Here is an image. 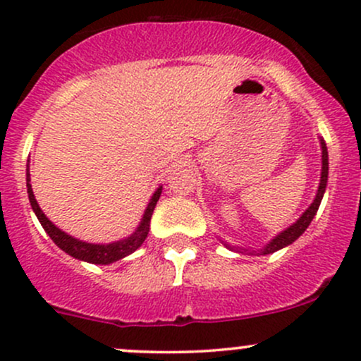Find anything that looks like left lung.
I'll return each instance as SVG.
<instances>
[{"instance_id":"1","label":"left lung","mask_w":361,"mask_h":361,"mask_svg":"<svg viewBox=\"0 0 361 361\" xmlns=\"http://www.w3.org/2000/svg\"><path fill=\"white\" fill-rule=\"evenodd\" d=\"M321 151H322V169H321V181H319V188H317L316 198H314L312 204L309 205V209L305 210V212L302 214L300 217L292 224V226L287 227L285 231H281L280 234H276L275 238H273L271 241L267 244V246L261 247V250H258V251H250V250H243V247H234V246H229V244L222 241L224 246L229 247V250L239 251V252L250 251V255H271V252L279 251L285 246H290V244H292L293 241H297V239H299L300 235L304 234V231L307 229L309 224L312 222L314 215L317 214L319 205H321V200H322V197H324V192H326L327 173H329V161H327V147H326L324 139H321Z\"/></svg>"}]
</instances>
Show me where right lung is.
I'll return each mask as SVG.
<instances>
[{"instance_id":"right-lung-1","label":"right lung","mask_w":361,"mask_h":361,"mask_svg":"<svg viewBox=\"0 0 361 361\" xmlns=\"http://www.w3.org/2000/svg\"><path fill=\"white\" fill-rule=\"evenodd\" d=\"M161 192H163V186L156 190L154 195L151 197L149 204L144 210L142 221L135 229V233H132L128 238L120 239L117 243H110V244H93V243H85L80 241V239L73 238L64 231H61L59 227L54 226V224L45 217V214L42 212L39 204L35 200L34 190H32L30 185V171H28V164H27V193H28V200H30L32 209L39 219V222L42 224L44 231L49 234V238L52 239L54 243L57 244V247H61L62 251L68 252L69 256L73 258L86 261V263H93V264H110L115 263V261L126 258V256L132 255L135 250H139L142 246V243L146 241L147 234H149V224H151V217L152 212H154L157 200H159Z\"/></svg>"}]
</instances>
